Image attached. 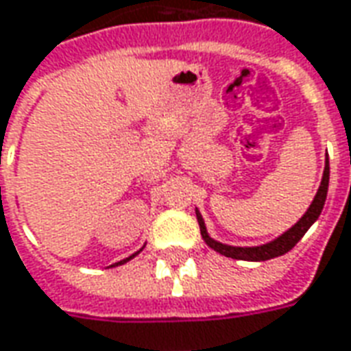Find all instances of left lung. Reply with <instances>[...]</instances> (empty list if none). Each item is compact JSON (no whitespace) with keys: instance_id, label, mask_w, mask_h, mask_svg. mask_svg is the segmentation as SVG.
Listing matches in <instances>:
<instances>
[{"instance_id":"obj_1","label":"left lung","mask_w":351,"mask_h":351,"mask_svg":"<svg viewBox=\"0 0 351 351\" xmlns=\"http://www.w3.org/2000/svg\"><path fill=\"white\" fill-rule=\"evenodd\" d=\"M327 190H329V159L325 161V169H323V178H321L319 188H317V193L313 197L312 205L308 207V210L304 213L302 218L296 222L295 226H291L287 232L276 237L274 241H268L264 245H256V247H234V245L220 243L217 239H213L207 232V226H205V220L201 217V213L195 209V217H197V222H199L201 237L203 241L209 245L213 251L224 254L228 258H235V261H249V262H262L269 261V258H276V256H281L289 252L293 247H295L302 235L310 230L313 222L319 218L321 210H323V205H325V199H327Z\"/></svg>"}]
</instances>
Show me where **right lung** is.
<instances>
[{"label":"right lung","instance_id":"obj_1","mask_svg":"<svg viewBox=\"0 0 351 351\" xmlns=\"http://www.w3.org/2000/svg\"><path fill=\"white\" fill-rule=\"evenodd\" d=\"M142 249H144V247H142ZM142 249H138V251L134 252V254H131V256H127V258H123V261H119V262H116V264H112L110 268H116V266H121V264H125V262H129V261H131V258H134V256H136V254H138V252H141Z\"/></svg>","mask_w":351,"mask_h":351}]
</instances>
